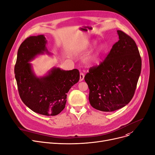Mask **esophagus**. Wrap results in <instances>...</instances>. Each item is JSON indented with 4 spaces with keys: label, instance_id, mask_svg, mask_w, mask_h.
I'll list each match as a JSON object with an SVG mask.
<instances>
[{
    "label": "esophagus",
    "instance_id": "esophagus-1",
    "mask_svg": "<svg viewBox=\"0 0 155 155\" xmlns=\"http://www.w3.org/2000/svg\"><path fill=\"white\" fill-rule=\"evenodd\" d=\"M84 77H85V75H84V73L81 72V73H80V81H82V80H84Z\"/></svg>",
    "mask_w": 155,
    "mask_h": 155
}]
</instances>
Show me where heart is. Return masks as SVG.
Returning a JSON list of instances; mask_svg holds the SVG:
<instances>
[{"mask_svg":"<svg viewBox=\"0 0 155 155\" xmlns=\"http://www.w3.org/2000/svg\"><path fill=\"white\" fill-rule=\"evenodd\" d=\"M95 44V42H93L92 43V45H94ZM102 47L101 46H99L97 47L96 48V50L94 51V52L92 53V54L89 57L88 59V61L89 63H91V64H93V63H95L97 61V60H98L99 58L100 57L101 53H102Z\"/></svg>","mask_w":155,"mask_h":155,"instance_id":"obj_1","label":"heart"}]
</instances>
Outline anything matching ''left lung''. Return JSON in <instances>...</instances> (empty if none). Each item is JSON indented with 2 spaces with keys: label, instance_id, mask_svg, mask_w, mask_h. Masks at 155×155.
Listing matches in <instances>:
<instances>
[{
  "label": "left lung",
  "instance_id": "left-lung-1",
  "mask_svg": "<svg viewBox=\"0 0 155 155\" xmlns=\"http://www.w3.org/2000/svg\"><path fill=\"white\" fill-rule=\"evenodd\" d=\"M119 41L99 66L89 69L85 80L92 106L112 112L126 105L134 96L141 70V58L134 41L117 30Z\"/></svg>",
  "mask_w": 155,
  "mask_h": 155
}]
</instances>
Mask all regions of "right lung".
I'll return each mask as SVG.
<instances>
[{"mask_svg":"<svg viewBox=\"0 0 155 155\" xmlns=\"http://www.w3.org/2000/svg\"><path fill=\"white\" fill-rule=\"evenodd\" d=\"M44 35L30 36L21 43L15 64V78L22 101L36 113L56 116L64 108L71 87L80 79L77 69L53 68L45 76L38 77L29 63L39 54H50Z\"/></svg>","mask_w":155,"mask_h":155,"instance_id":"add662e5","label":"right lung"}]
</instances>
